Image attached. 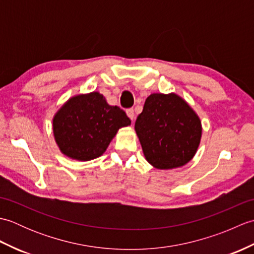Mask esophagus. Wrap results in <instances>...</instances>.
<instances>
[{"label": "esophagus", "mask_w": 254, "mask_h": 254, "mask_svg": "<svg viewBox=\"0 0 254 254\" xmlns=\"http://www.w3.org/2000/svg\"><path fill=\"white\" fill-rule=\"evenodd\" d=\"M127 115L128 118L131 119V121L133 122L134 119H135V115H134V110L133 109H127Z\"/></svg>", "instance_id": "34e87169"}]
</instances>
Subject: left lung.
I'll use <instances>...</instances> for the list:
<instances>
[{
    "label": "left lung",
    "instance_id": "left-lung-1",
    "mask_svg": "<svg viewBox=\"0 0 254 254\" xmlns=\"http://www.w3.org/2000/svg\"><path fill=\"white\" fill-rule=\"evenodd\" d=\"M134 128L145 159L160 170L187 165L196 154L202 137L197 113L175 93L150 94Z\"/></svg>",
    "mask_w": 254,
    "mask_h": 254
}]
</instances>
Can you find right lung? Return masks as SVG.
<instances>
[{
	"label": "right lung",
	"instance_id": "add662e5",
	"mask_svg": "<svg viewBox=\"0 0 254 254\" xmlns=\"http://www.w3.org/2000/svg\"><path fill=\"white\" fill-rule=\"evenodd\" d=\"M131 120L117 106L107 104L99 91L78 94L61 106L52 119V131L66 157L89 161L104 154L121 127Z\"/></svg>",
	"mask_w": 254,
	"mask_h": 254
}]
</instances>
